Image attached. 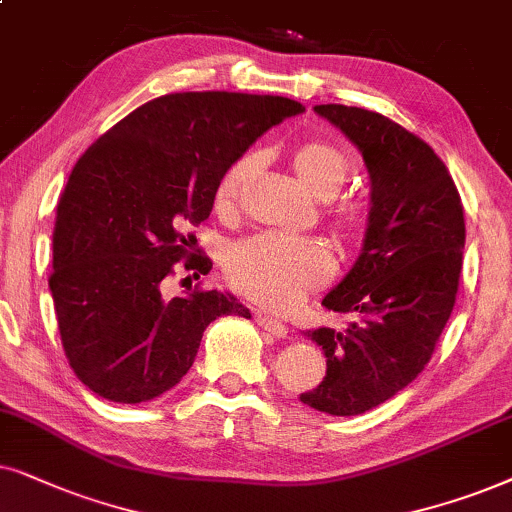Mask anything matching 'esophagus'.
<instances>
[{"mask_svg": "<svg viewBox=\"0 0 512 512\" xmlns=\"http://www.w3.org/2000/svg\"><path fill=\"white\" fill-rule=\"evenodd\" d=\"M255 320H257V325L264 327V330L271 332V335L278 337V339L288 335V327H285V323H281V320H276V318H271L269 313L255 311Z\"/></svg>", "mask_w": 512, "mask_h": 512, "instance_id": "obj_1", "label": "esophagus"}]
</instances>
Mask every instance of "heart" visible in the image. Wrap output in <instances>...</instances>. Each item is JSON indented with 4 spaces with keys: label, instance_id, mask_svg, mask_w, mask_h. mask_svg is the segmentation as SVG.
Returning a JSON list of instances; mask_svg holds the SVG:
<instances>
[{
    "label": "heart",
    "instance_id": "obj_1",
    "mask_svg": "<svg viewBox=\"0 0 512 512\" xmlns=\"http://www.w3.org/2000/svg\"><path fill=\"white\" fill-rule=\"evenodd\" d=\"M257 166L252 154L231 163L215 189L217 213H234L243 187ZM292 170L318 199H332L349 180V159L323 140L306 142L292 154ZM327 224L344 241H356L367 227L365 208L356 201H337L327 208ZM224 276L231 288L271 309H290L332 278L335 260L316 238L285 236L276 231L248 236L224 252Z\"/></svg>",
    "mask_w": 512,
    "mask_h": 512
}]
</instances>
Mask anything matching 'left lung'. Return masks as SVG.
I'll use <instances>...</instances> for the list:
<instances>
[{
	"label": "left lung",
	"instance_id": "left-lung-1",
	"mask_svg": "<svg viewBox=\"0 0 512 512\" xmlns=\"http://www.w3.org/2000/svg\"><path fill=\"white\" fill-rule=\"evenodd\" d=\"M363 152L370 173V220L358 262L327 311L356 313L346 330L318 327L327 372L304 405L356 417L403 391L431 360L452 316L466 243L459 189L431 145L384 114L316 105Z\"/></svg>",
	"mask_w": 512,
	"mask_h": 512
}]
</instances>
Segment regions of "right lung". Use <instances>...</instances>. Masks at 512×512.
Wrapping results in <instances>:
<instances>
[{"label":"right lung","mask_w":512,"mask_h":512,"mask_svg":"<svg viewBox=\"0 0 512 512\" xmlns=\"http://www.w3.org/2000/svg\"><path fill=\"white\" fill-rule=\"evenodd\" d=\"M304 105L281 95L168 93L102 133L72 168L53 227L49 288L74 374L112 403H145L192 367L203 330L250 318L236 297H163L177 269L208 274L192 227L252 142Z\"/></svg>","instance_id":"add662e5"}]
</instances>
